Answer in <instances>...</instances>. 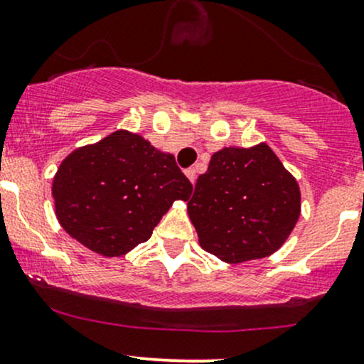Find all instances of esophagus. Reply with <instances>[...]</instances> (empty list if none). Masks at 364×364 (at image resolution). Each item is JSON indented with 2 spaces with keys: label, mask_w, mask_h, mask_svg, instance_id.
Listing matches in <instances>:
<instances>
[{
  "label": "esophagus",
  "mask_w": 364,
  "mask_h": 364,
  "mask_svg": "<svg viewBox=\"0 0 364 364\" xmlns=\"http://www.w3.org/2000/svg\"><path fill=\"white\" fill-rule=\"evenodd\" d=\"M186 177L189 178L191 183H194V182H196V170H194V168H187Z\"/></svg>",
  "instance_id": "obj_1"
}]
</instances>
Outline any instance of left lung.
Listing matches in <instances>:
<instances>
[{"label":"left lung","instance_id":"8db88e82","mask_svg":"<svg viewBox=\"0 0 364 364\" xmlns=\"http://www.w3.org/2000/svg\"><path fill=\"white\" fill-rule=\"evenodd\" d=\"M300 187L265 142L213 152L187 213L199 245L228 264L277 252L300 217Z\"/></svg>","mask_w":364,"mask_h":364}]
</instances>
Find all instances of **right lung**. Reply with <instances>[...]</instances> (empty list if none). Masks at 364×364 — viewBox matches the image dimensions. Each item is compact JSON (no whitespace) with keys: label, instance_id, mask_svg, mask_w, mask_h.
<instances>
[{"label":"right lung","instance_id":"obj_1","mask_svg":"<svg viewBox=\"0 0 364 364\" xmlns=\"http://www.w3.org/2000/svg\"><path fill=\"white\" fill-rule=\"evenodd\" d=\"M191 193L173 154L128 130L69 152L52 183L58 224L102 257L127 255L149 240L173 201Z\"/></svg>","mask_w":364,"mask_h":364}]
</instances>
